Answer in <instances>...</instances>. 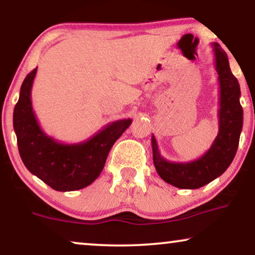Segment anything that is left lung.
I'll list each match as a JSON object with an SVG mask.
<instances>
[{
  "label": "left lung",
  "mask_w": 255,
  "mask_h": 255,
  "mask_svg": "<svg viewBox=\"0 0 255 255\" xmlns=\"http://www.w3.org/2000/svg\"><path fill=\"white\" fill-rule=\"evenodd\" d=\"M216 72L219 82V131L211 147L201 158L190 162H172L160 154L155 137L152 135L153 162L165 182L181 189H197L221 176L238 149L243 128L239 82L230 69L228 55L218 43H212Z\"/></svg>",
  "instance_id": "obj_1"
}]
</instances>
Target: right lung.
Here are the masks:
<instances>
[{
  "label": "right lung",
  "mask_w": 255,
  "mask_h": 255,
  "mask_svg": "<svg viewBox=\"0 0 255 255\" xmlns=\"http://www.w3.org/2000/svg\"><path fill=\"white\" fill-rule=\"evenodd\" d=\"M37 68L26 75L13 109V130L19 155L30 173L52 189L74 191L93 183L102 172L115 141L132 120H120L78 144H62L41 130L31 102Z\"/></svg>",
  "instance_id": "add662e5"
}]
</instances>
